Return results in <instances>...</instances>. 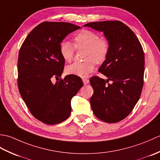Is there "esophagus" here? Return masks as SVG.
Instances as JSON below:
<instances>
[{"label":"esophagus","mask_w":160,"mask_h":160,"mask_svg":"<svg viewBox=\"0 0 160 160\" xmlns=\"http://www.w3.org/2000/svg\"><path fill=\"white\" fill-rule=\"evenodd\" d=\"M82 81H83V83H84V84H87L89 82V80L85 79V78H83V79H82Z\"/></svg>","instance_id":"obj_1"}]
</instances>
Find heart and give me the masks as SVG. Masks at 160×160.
I'll return each instance as SVG.
<instances>
[{
	"label": "heart",
	"mask_w": 160,
	"mask_h": 160,
	"mask_svg": "<svg viewBox=\"0 0 160 160\" xmlns=\"http://www.w3.org/2000/svg\"><path fill=\"white\" fill-rule=\"evenodd\" d=\"M76 49H86L82 62H74L67 66L65 72L81 78L87 77L94 70L96 62L104 63L109 53V44L106 39L100 38L97 33L89 29H83L74 37L73 45L69 41H63L60 45V53L66 62L73 60Z\"/></svg>",
	"instance_id": "obj_1"
}]
</instances>
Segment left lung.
<instances>
[{
	"instance_id": "1",
	"label": "left lung",
	"mask_w": 160,
	"mask_h": 160,
	"mask_svg": "<svg viewBox=\"0 0 160 160\" xmlns=\"http://www.w3.org/2000/svg\"><path fill=\"white\" fill-rule=\"evenodd\" d=\"M102 32L109 44L107 59L98 69L108 79L91 78L93 94L91 107L96 116L107 123H115L130 114L137 104L143 88L144 53L132 30L120 21L87 23ZM109 80L111 84L106 83Z\"/></svg>"
}]
</instances>
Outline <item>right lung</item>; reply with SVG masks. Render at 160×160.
I'll list each match as a JSON object with an SVG mask.
<instances>
[{"mask_svg":"<svg viewBox=\"0 0 160 160\" xmlns=\"http://www.w3.org/2000/svg\"><path fill=\"white\" fill-rule=\"evenodd\" d=\"M80 27L64 22H43L29 33L20 47L18 60V87L28 109L47 124L64 121L71 113V100L83 86L80 77H61L64 61L60 45L69 33Z\"/></svg>","mask_w":160,"mask_h":160,"instance_id":"1","label":"right lung"}]
</instances>
